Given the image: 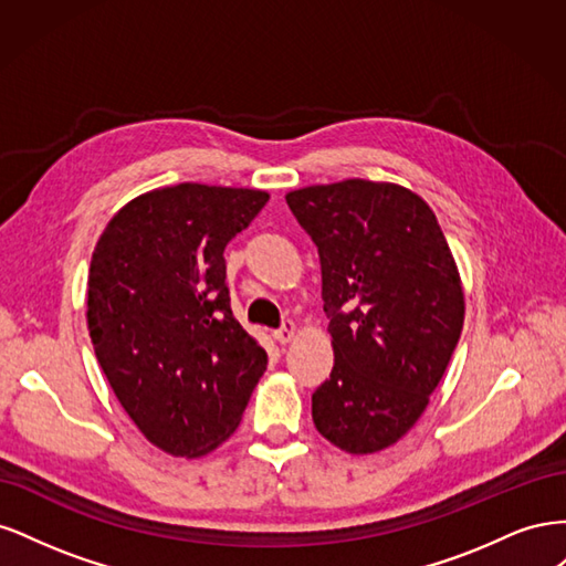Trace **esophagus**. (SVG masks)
<instances>
[{"label":"esophagus","mask_w":566,"mask_h":566,"mask_svg":"<svg viewBox=\"0 0 566 566\" xmlns=\"http://www.w3.org/2000/svg\"><path fill=\"white\" fill-rule=\"evenodd\" d=\"M295 333H297L295 323L293 321H285L279 331H273V339L281 342V345H285V342H290V339L295 337Z\"/></svg>","instance_id":"1"}]
</instances>
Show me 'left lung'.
<instances>
[{"instance_id": "8db88e82", "label": "left lung", "mask_w": 566, "mask_h": 566, "mask_svg": "<svg viewBox=\"0 0 566 566\" xmlns=\"http://www.w3.org/2000/svg\"><path fill=\"white\" fill-rule=\"evenodd\" d=\"M285 200L318 248L335 352L314 424L347 453L382 451L418 422L460 339L451 248L430 205L397 184L347 179Z\"/></svg>"}]
</instances>
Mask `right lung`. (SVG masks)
<instances>
[{"mask_svg":"<svg viewBox=\"0 0 566 566\" xmlns=\"http://www.w3.org/2000/svg\"><path fill=\"white\" fill-rule=\"evenodd\" d=\"M266 200L256 188H156L129 200L94 248L96 358L127 416L165 453L214 451L266 370V352L233 318L224 262Z\"/></svg>","mask_w":566,"mask_h":566,"instance_id":"add662e5","label":"right lung"}]
</instances>
